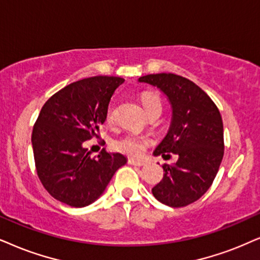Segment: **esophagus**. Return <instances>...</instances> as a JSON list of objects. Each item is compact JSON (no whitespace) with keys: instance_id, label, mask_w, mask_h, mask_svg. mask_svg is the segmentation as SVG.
I'll return each mask as SVG.
<instances>
[{"instance_id":"obj_1","label":"esophagus","mask_w":260,"mask_h":260,"mask_svg":"<svg viewBox=\"0 0 260 260\" xmlns=\"http://www.w3.org/2000/svg\"><path fill=\"white\" fill-rule=\"evenodd\" d=\"M128 163L132 164V166H137V167H143L145 166V160H139V159H133V158H129L128 159Z\"/></svg>"}]
</instances>
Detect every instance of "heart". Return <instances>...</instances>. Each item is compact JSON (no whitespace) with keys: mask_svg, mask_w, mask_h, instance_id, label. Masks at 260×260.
<instances>
[{"mask_svg":"<svg viewBox=\"0 0 260 260\" xmlns=\"http://www.w3.org/2000/svg\"><path fill=\"white\" fill-rule=\"evenodd\" d=\"M141 103L147 115L154 110H162V103H160L159 97L154 93H144L141 97ZM115 117V108L113 104L108 107L106 111V121L111 123ZM114 150L119 151L121 153L127 154L131 157H139L145 152L147 146L150 145V139L143 134L137 133H127L124 136L117 138L111 143Z\"/></svg>","mask_w":260,"mask_h":260,"instance_id":"heart-1","label":"heart"}]
</instances>
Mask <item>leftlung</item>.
Segmentation results:
<instances>
[{"label": "left lung", "mask_w": 260, "mask_h": 260, "mask_svg": "<svg viewBox=\"0 0 260 260\" xmlns=\"http://www.w3.org/2000/svg\"><path fill=\"white\" fill-rule=\"evenodd\" d=\"M138 81L159 88L172 106L169 131L153 154L179 156L176 163L164 164L152 194L172 208L189 205L210 188L221 166L224 141L218 108L198 85L180 75L149 74Z\"/></svg>", "instance_id": "8db88e82"}]
</instances>
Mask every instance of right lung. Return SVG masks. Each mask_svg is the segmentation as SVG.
<instances>
[{
    "instance_id": "right-lung-1",
    "label": "right lung",
    "mask_w": 260,
    "mask_h": 260,
    "mask_svg": "<svg viewBox=\"0 0 260 260\" xmlns=\"http://www.w3.org/2000/svg\"><path fill=\"white\" fill-rule=\"evenodd\" d=\"M119 77H92L72 83L43 106L32 131L39 180L51 197L73 208L103 194L115 172L127 163L121 153L101 151L97 158L83 146L100 133Z\"/></svg>"
}]
</instances>
